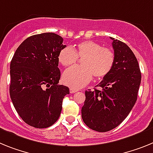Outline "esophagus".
Returning <instances> with one entry per match:
<instances>
[{
  "label": "esophagus",
  "instance_id": "1",
  "mask_svg": "<svg viewBox=\"0 0 153 153\" xmlns=\"http://www.w3.org/2000/svg\"><path fill=\"white\" fill-rule=\"evenodd\" d=\"M77 91H78V90H76V89H74V88H70V93H71V94H73V93H75V92H77Z\"/></svg>",
  "mask_w": 153,
  "mask_h": 153
}]
</instances>
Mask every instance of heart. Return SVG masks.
Listing matches in <instances>:
<instances>
[{
	"label": "heart",
	"instance_id": "1",
	"mask_svg": "<svg viewBox=\"0 0 153 153\" xmlns=\"http://www.w3.org/2000/svg\"><path fill=\"white\" fill-rule=\"evenodd\" d=\"M78 58L82 59L81 68L75 67L66 70L62 80L71 88H81L88 84L92 75L98 79L105 78L111 72L115 64V53L109 48H102L93 41H84L76 48L66 47L58 54V62L65 67H71Z\"/></svg>",
	"mask_w": 153,
	"mask_h": 153
}]
</instances>
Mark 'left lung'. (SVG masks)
<instances>
[{
	"mask_svg": "<svg viewBox=\"0 0 153 153\" xmlns=\"http://www.w3.org/2000/svg\"><path fill=\"white\" fill-rule=\"evenodd\" d=\"M115 64L111 72L94 91H85L82 118L91 129L105 132L113 129L128 116L141 83V71L135 54L128 45L113 38Z\"/></svg>",
	"mask_w": 153,
	"mask_h": 153,
	"instance_id": "obj_1",
	"label": "left lung"
}]
</instances>
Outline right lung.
I'll return each instance as SVG.
<instances>
[{"instance_id": "add662e5", "label": "right lung", "mask_w": 153, "mask_h": 153, "mask_svg": "<svg viewBox=\"0 0 153 153\" xmlns=\"http://www.w3.org/2000/svg\"><path fill=\"white\" fill-rule=\"evenodd\" d=\"M63 38L54 33L25 39L10 62V96L25 123L34 128L52 126L58 119L67 86L58 85L61 77L58 54Z\"/></svg>"}]
</instances>
